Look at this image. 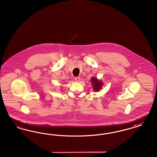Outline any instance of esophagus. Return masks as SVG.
I'll list each match as a JSON object with an SVG mask.
<instances>
[{
	"label": "esophagus",
	"mask_w": 157,
	"mask_h": 157,
	"mask_svg": "<svg viewBox=\"0 0 157 157\" xmlns=\"http://www.w3.org/2000/svg\"><path fill=\"white\" fill-rule=\"evenodd\" d=\"M80 79H80L79 77H76V78H75V81H76V82H79Z\"/></svg>",
	"instance_id": "obj_1"
}]
</instances>
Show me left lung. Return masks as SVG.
I'll return each mask as SVG.
<instances>
[{
  "instance_id": "obj_1",
  "label": "left lung",
  "mask_w": 157,
  "mask_h": 157,
  "mask_svg": "<svg viewBox=\"0 0 157 157\" xmlns=\"http://www.w3.org/2000/svg\"><path fill=\"white\" fill-rule=\"evenodd\" d=\"M91 82L92 83V86H93V89L95 91H97L101 89V87L103 86L102 82L99 80H98L97 78H92L91 79Z\"/></svg>"
}]
</instances>
